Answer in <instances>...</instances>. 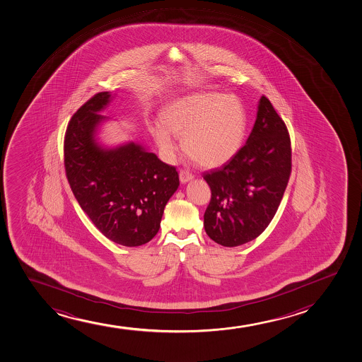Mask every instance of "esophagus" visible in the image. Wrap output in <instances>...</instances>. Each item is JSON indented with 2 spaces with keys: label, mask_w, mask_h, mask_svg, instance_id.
Returning <instances> with one entry per match:
<instances>
[{
  "label": "esophagus",
  "mask_w": 362,
  "mask_h": 362,
  "mask_svg": "<svg viewBox=\"0 0 362 362\" xmlns=\"http://www.w3.org/2000/svg\"><path fill=\"white\" fill-rule=\"evenodd\" d=\"M194 176L187 170H180V181L182 183H187L188 181H191Z\"/></svg>",
  "instance_id": "esophagus-1"
}]
</instances>
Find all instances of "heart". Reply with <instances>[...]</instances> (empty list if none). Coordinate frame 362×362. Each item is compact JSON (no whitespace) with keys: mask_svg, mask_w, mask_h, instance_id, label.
<instances>
[{"mask_svg":"<svg viewBox=\"0 0 362 362\" xmlns=\"http://www.w3.org/2000/svg\"><path fill=\"white\" fill-rule=\"evenodd\" d=\"M247 132V115L240 100L220 93H194L166 104L151 133L163 154L173 158L183 135L192 158L205 168L228 163L239 152Z\"/></svg>","mask_w":362,"mask_h":362,"instance_id":"obj_1","label":"heart"}]
</instances>
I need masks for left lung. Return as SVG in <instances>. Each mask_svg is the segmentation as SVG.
I'll list each match as a JSON object with an SVG mask.
<instances>
[{
  "instance_id": "left-lung-1",
  "label": "left lung",
  "mask_w": 362,
  "mask_h": 362,
  "mask_svg": "<svg viewBox=\"0 0 362 362\" xmlns=\"http://www.w3.org/2000/svg\"><path fill=\"white\" fill-rule=\"evenodd\" d=\"M291 174V140L269 100L258 103L257 118L245 145L203 177L211 189L204 228L227 247L243 245L262 234L283 199Z\"/></svg>"
}]
</instances>
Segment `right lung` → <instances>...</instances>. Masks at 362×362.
<instances>
[{"mask_svg": "<svg viewBox=\"0 0 362 362\" xmlns=\"http://www.w3.org/2000/svg\"><path fill=\"white\" fill-rule=\"evenodd\" d=\"M111 99L108 92L98 93L72 116L64 164L74 196L96 228L110 240L133 247L158 233L166 203L179 187V174L135 142L115 148L98 144V127L107 119L99 112Z\"/></svg>", "mask_w": 362, "mask_h": 362, "instance_id": "right-lung-1", "label": "right lung"}]
</instances>
